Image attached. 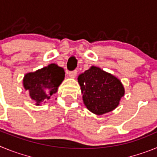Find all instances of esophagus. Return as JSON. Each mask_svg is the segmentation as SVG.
<instances>
[{
	"label": "esophagus",
	"mask_w": 157,
	"mask_h": 157,
	"mask_svg": "<svg viewBox=\"0 0 157 157\" xmlns=\"http://www.w3.org/2000/svg\"><path fill=\"white\" fill-rule=\"evenodd\" d=\"M77 71L75 70L73 71H70L69 72V76L71 78H75L76 75H77Z\"/></svg>",
	"instance_id": "1"
}]
</instances>
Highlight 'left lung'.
Segmentation results:
<instances>
[{
	"label": "left lung",
	"mask_w": 157,
	"mask_h": 157,
	"mask_svg": "<svg viewBox=\"0 0 157 157\" xmlns=\"http://www.w3.org/2000/svg\"><path fill=\"white\" fill-rule=\"evenodd\" d=\"M78 82L83 103L96 115L105 114L116 109L125 94L121 81L98 67L92 66L80 74Z\"/></svg>",
	"instance_id": "left-lung-1"
}]
</instances>
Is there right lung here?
Returning <instances> with one entry per match:
<instances>
[{
	"label": "right lung",
	"instance_id": "1",
	"mask_svg": "<svg viewBox=\"0 0 157 157\" xmlns=\"http://www.w3.org/2000/svg\"><path fill=\"white\" fill-rule=\"evenodd\" d=\"M64 76L63 68L56 63H51L36 71L27 73L23 78V85L34 105L39 106L57 92Z\"/></svg>",
	"mask_w": 157,
	"mask_h": 157
}]
</instances>
